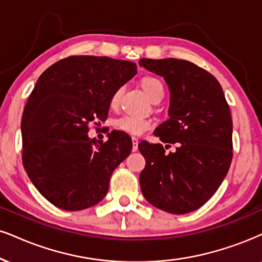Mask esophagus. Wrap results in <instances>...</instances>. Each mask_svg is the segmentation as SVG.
Returning a JSON list of instances; mask_svg holds the SVG:
<instances>
[{
	"label": "esophagus",
	"mask_w": 262,
	"mask_h": 262,
	"mask_svg": "<svg viewBox=\"0 0 262 262\" xmlns=\"http://www.w3.org/2000/svg\"><path fill=\"white\" fill-rule=\"evenodd\" d=\"M138 149V138L132 137V150L136 151Z\"/></svg>",
	"instance_id": "34e87169"
}]
</instances>
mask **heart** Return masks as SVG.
<instances>
[{
    "mask_svg": "<svg viewBox=\"0 0 262 262\" xmlns=\"http://www.w3.org/2000/svg\"><path fill=\"white\" fill-rule=\"evenodd\" d=\"M140 85L146 95L149 97L151 101H156L158 98H163L164 97V85L159 79L156 76H144L142 77ZM121 96V89H118L113 93L111 97V105L112 109H115L119 104V99ZM115 128L119 131L125 132V134L134 135V136H138V135L143 134L147 130L151 127V121L149 119L146 118H138V116L132 115H125L122 118L118 119L115 121Z\"/></svg>",
    "mask_w": 262,
    "mask_h": 262,
    "instance_id": "1",
    "label": "heart"
}]
</instances>
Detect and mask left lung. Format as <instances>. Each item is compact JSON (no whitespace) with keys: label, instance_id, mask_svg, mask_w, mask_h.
I'll use <instances>...</instances> for the list:
<instances>
[{"label":"left lung","instance_id":"8db88e82","mask_svg":"<svg viewBox=\"0 0 262 262\" xmlns=\"http://www.w3.org/2000/svg\"><path fill=\"white\" fill-rule=\"evenodd\" d=\"M140 66L163 76L170 89V119L154 135L177 144L173 154L163 144L142 141L146 159L140 173L141 190L156 208L187 214L215 194L231 166L232 116L220 83L211 74L183 59H148Z\"/></svg>","mask_w":262,"mask_h":262}]
</instances>
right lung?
Wrapping results in <instances>:
<instances>
[{
  "instance_id": "add662e5",
  "label": "right lung",
  "mask_w": 262,
  "mask_h": 262,
  "mask_svg": "<svg viewBox=\"0 0 262 262\" xmlns=\"http://www.w3.org/2000/svg\"><path fill=\"white\" fill-rule=\"evenodd\" d=\"M137 73L136 63L108 57L70 56L45 70L21 118L23 165L38 192L57 208L96 205L113 171L131 153V138L112 131L90 140V125L108 116L111 97Z\"/></svg>"
}]
</instances>
